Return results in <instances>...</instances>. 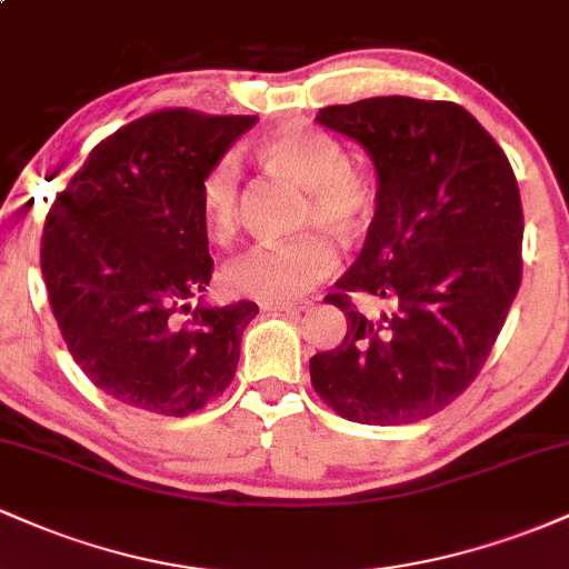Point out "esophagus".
I'll use <instances>...</instances> for the list:
<instances>
[{
  "label": "esophagus",
  "instance_id": "1",
  "mask_svg": "<svg viewBox=\"0 0 569 569\" xmlns=\"http://www.w3.org/2000/svg\"><path fill=\"white\" fill-rule=\"evenodd\" d=\"M310 305H272V302H264L262 310L264 312H286V316H297V312H305Z\"/></svg>",
  "mask_w": 569,
  "mask_h": 569
}]
</instances>
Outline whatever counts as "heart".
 I'll return each instance as SVG.
<instances>
[{
    "label": "heart",
    "mask_w": 569,
    "mask_h": 569,
    "mask_svg": "<svg viewBox=\"0 0 569 569\" xmlns=\"http://www.w3.org/2000/svg\"><path fill=\"white\" fill-rule=\"evenodd\" d=\"M259 154L307 189L305 221L321 224L337 238H356L367 230L375 211V189L361 173L348 168L342 143L321 130L286 128L267 136ZM206 230L217 243H230L240 224V171L232 158L208 168L198 189ZM337 270V251L318 232L299 234L283 243L253 246L227 264V289L259 302L283 305L302 299Z\"/></svg>",
    "instance_id": "1"
}]
</instances>
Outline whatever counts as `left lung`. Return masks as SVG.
Masks as SVG:
<instances>
[{"instance_id": "obj_1", "label": "left lung", "mask_w": 569, "mask_h": 569, "mask_svg": "<svg viewBox=\"0 0 569 569\" xmlns=\"http://www.w3.org/2000/svg\"><path fill=\"white\" fill-rule=\"evenodd\" d=\"M316 122L361 143L377 206L356 264L326 297L348 335L310 358L312 388L361 426L426 420L476 380L519 291L525 217L511 162L452 101L363 98Z\"/></svg>"}]
</instances>
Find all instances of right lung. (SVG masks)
Listing matches in <instances>:
<instances>
[{
	"mask_svg": "<svg viewBox=\"0 0 569 569\" xmlns=\"http://www.w3.org/2000/svg\"><path fill=\"white\" fill-rule=\"evenodd\" d=\"M257 120L141 117L98 143L50 208L42 278L58 329L88 380L120 403L184 417L232 382L259 307L202 297L213 259L198 189Z\"/></svg>",
	"mask_w": 569,
	"mask_h": 569,
	"instance_id": "1",
	"label": "right lung"
}]
</instances>
